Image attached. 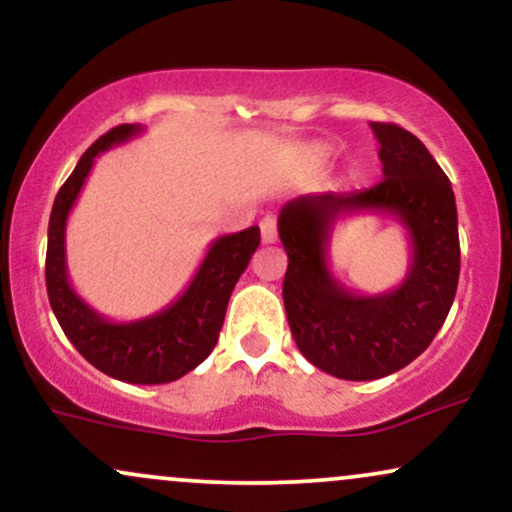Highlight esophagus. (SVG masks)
<instances>
[{
    "label": "esophagus",
    "instance_id": "esophagus-1",
    "mask_svg": "<svg viewBox=\"0 0 512 512\" xmlns=\"http://www.w3.org/2000/svg\"><path fill=\"white\" fill-rule=\"evenodd\" d=\"M260 228H262V243H267V245L274 243V240H276V219H274V216H264Z\"/></svg>",
    "mask_w": 512,
    "mask_h": 512
}]
</instances>
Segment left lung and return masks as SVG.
<instances>
[{
  "label": "left lung",
  "mask_w": 512,
  "mask_h": 512,
  "mask_svg": "<svg viewBox=\"0 0 512 512\" xmlns=\"http://www.w3.org/2000/svg\"><path fill=\"white\" fill-rule=\"evenodd\" d=\"M383 180L344 195H303L279 211V238L289 255L284 305L301 354L342 380H375L409 366L433 342L460 279L457 207L448 175L414 134L370 122ZM385 210L403 223L412 245L397 290L358 297L339 285L326 262L337 218Z\"/></svg>",
  "instance_id": "obj_1"
}]
</instances>
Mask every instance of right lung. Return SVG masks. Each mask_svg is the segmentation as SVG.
<instances>
[{"mask_svg":"<svg viewBox=\"0 0 512 512\" xmlns=\"http://www.w3.org/2000/svg\"><path fill=\"white\" fill-rule=\"evenodd\" d=\"M139 132V125L110 129L96 144L88 146L74 173L60 187L48 226L45 284L57 322L91 366L122 383L161 385L195 370L214 351L233 286L260 245V228L250 226L240 233L216 238L199 264L195 279L168 308L132 322H113L96 313L69 284L64 248L67 219L96 156L129 142Z\"/></svg>","mask_w":512,"mask_h":512,"instance_id":"1","label":"right lung"}]
</instances>
